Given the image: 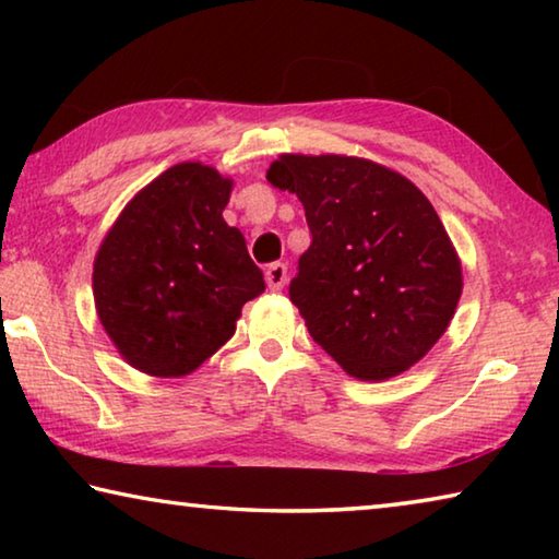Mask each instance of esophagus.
Listing matches in <instances>:
<instances>
[{"label": "esophagus", "instance_id": "esophagus-1", "mask_svg": "<svg viewBox=\"0 0 559 559\" xmlns=\"http://www.w3.org/2000/svg\"><path fill=\"white\" fill-rule=\"evenodd\" d=\"M286 281H288V266H286V263H281V261L271 263V266L266 269L269 288L271 290H281L283 286H286Z\"/></svg>", "mask_w": 559, "mask_h": 559}]
</instances>
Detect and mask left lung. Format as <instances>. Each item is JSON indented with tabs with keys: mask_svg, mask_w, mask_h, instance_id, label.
I'll return each instance as SVG.
<instances>
[{
	"mask_svg": "<svg viewBox=\"0 0 559 559\" xmlns=\"http://www.w3.org/2000/svg\"><path fill=\"white\" fill-rule=\"evenodd\" d=\"M269 182L306 210L308 251L288 296L308 333L359 380H386L447 333L461 263L409 179L370 159L283 155Z\"/></svg>",
	"mask_w": 559,
	"mask_h": 559,
	"instance_id": "8db88e82",
	"label": "left lung"
}]
</instances>
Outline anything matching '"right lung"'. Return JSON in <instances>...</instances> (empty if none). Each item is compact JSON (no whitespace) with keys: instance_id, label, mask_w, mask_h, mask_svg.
I'll use <instances>...</instances> for the list:
<instances>
[{"instance_id":"add662e5","label":"right lung","mask_w":559,"mask_h":559,"mask_svg":"<svg viewBox=\"0 0 559 559\" xmlns=\"http://www.w3.org/2000/svg\"><path fill=\"white\" fill-rule=\"evenodd\" d=\"M231 182L200 163L165 169L132 200L93 266L100 323L132 367L182 377L234 335L266 288L239 229L224 222Z\"/></svg>"}]
</instances>
